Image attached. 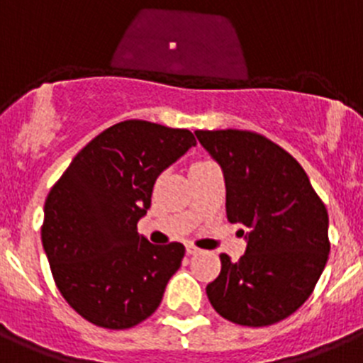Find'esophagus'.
Masks as SVG:
<instances>
[{"label": "esophagus", "mask_w": 363, "mask_h": 363, "mask_svg": "<svg viewBox=\"0 0 363 363\" xmlns=\"http://www.w3.org/2000/svg\"><path fill=\"white\" fill-rule=\"evenodd\" d=\"M186 252H188V256H195V254H201L202 250L199 249V247L193 245V243H188V245H186Z\"/></svg>", "instance_id": "esophagus-1"}]
</instances>
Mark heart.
<instances>
[{
	"label": "heart",
	"instance_id": "obj_1",
	"mask_svg": "<svg viewBox=\"0 0 363 363\" xmlns=\"http://www.w3.org/2000/svg\"><path fill=\"white\" fill-rule=\"evenodd\" d=\"M202 162H209V161H199V162H193L191 166H195V164H202Z\"/></svg>",
	"mask_w": 363,
	"mask_h": 363
}]
</instances>
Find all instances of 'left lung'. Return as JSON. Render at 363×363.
<instances>
[{"label":"left lung","instance_id":"obj_1","mask_svg":"<svg viewBox=\"0 0 363 363\" xmlns=\"http://www.w3.org/2000/svg\"><path fill=\"white\" fill-rule=\"evenodd\" d=\"M225 177V208L249 229L238 262L220 254L206 286L216 313L240 326L286 319L311 296L328 256V209L294 155L252 130H195ZM243 236V231H242Z\"/></svg>","mask_w":363,"mask_h":363}]
</instances>
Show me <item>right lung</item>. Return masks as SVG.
<instances>
[{
	"instance_id": "add662e5",
	"label": "right lung",
	"mask_w": 363,
	"mask_h": 363,
	"mask_svg": "<svg viewBox=\"0 0 363 363\" xmlns=\"http://www.w3.org/2000/svg\"><path fill=\"white\" fill-rule=\"evenodd\" d=\"M195 135L143 120L105 128L74 155L50 189L40 228L57 289L84 319L128 330L161 304L184 245H154L138 235L157 175Z\"/></svg>"
}]
</instances>
